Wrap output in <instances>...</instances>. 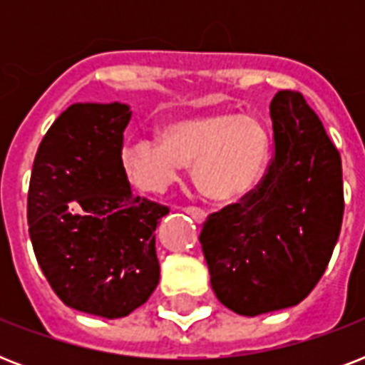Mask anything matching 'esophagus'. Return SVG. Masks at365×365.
Here are the masks:
<instances>
[{"mask_svg": "<svg viewBox=\"0 0 365 365\" xmlns=\"http://www.w3.org/2000/svg\"><path fill=\"white\" fill-rule=\"evenodd\" d=\"M183 212L185 214H189V216L193 217L195 222L197 223H205L206 222V212L200 210V208H195V206H189V208H183Z\"/></svg>", "mask_w": 365, "mask_h": 365, "instance_id": "obj_1", "label": "esophagus"}]
</instances>
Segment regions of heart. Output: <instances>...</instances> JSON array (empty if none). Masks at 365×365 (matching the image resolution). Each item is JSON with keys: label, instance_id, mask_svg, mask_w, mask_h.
I'll return each mask as SVG.
<instances>
[{"label": "heart", "instance_id": "1", "mask_svg": "<svg viewBox=\"0 0 365 365\" xmlns=\"http://www.w3.org/2000/svg\"><path fill=\"white\" fill-rule=\"evenodd\" d=\"M269 157L271 138L257 117L206 111L165 123L159 138L126 142L121 165L126 180L143 193H163L178 182L183 165H193L200 193L233 205L257 189Z\"/></svg>", "mask_w": 365, "mask_h": 365}]
</instances>
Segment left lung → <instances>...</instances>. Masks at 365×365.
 <instances>
[{
  "mask_svg": "<svg viewBox=\"0 0 365 365\" xmlns=\"http://www.w3.org/2000/svg\"><path fill=\"white\" fill-rule=\"evenodd\" d=\"M274 157L254 193L210 214L200 244L217 299L242 317L295 307L329 263L343 222L341 155L301 93L271 102Z\"/></svg>",
  "mask_w": 365,
  "mask_h": 365,
  "instance_id": "8db88e82",
  "label": "left lung"
}]
</instances>
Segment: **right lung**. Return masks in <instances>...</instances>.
<instances>
[{
    "instance_id": "right-lung-1",
    "label": "right lung",
    "mask_w": 365,
    "mask_h": 365,
    "mask_svg": "<svg viewBox=\"0 0 365 365\" xmlns=\"http://www.w3.org/2000/svg\"><path fill=\"white\" fill-rule=\"evenodd\" d=\"M126 104H73L34 160L28 225L37 263L66 305L128 317L160 277L155 229L166 206L134 197L121 165Z\"/></svg>"
}]
</instances>
